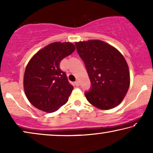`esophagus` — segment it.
<instances>
[{
	"label": "esophagus",
	"instance_id": "34e87169",
	"mask_svg": "<svg viewBox=\"0 0 153 153\" xmlns=\"http://www.w3.org/2000/svg\"><path fill=\"white\" fill-rule=\"evenodd\" d=\"M74 84L76 85V86L78 87V86H79V85H80V83H79V81H75V82H74Z\"/></svg>",
	"mask_w": 153,
	"mask_h": 153
}]
</instances>
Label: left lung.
I'll return each instance as SVG.
<instances>
[{
  "label": "left lung",
  "instance_id": "obj_1",
  "mask_svg": "<svg viewBox=\"0 0 153 153\" xmlns=\"http://www.w3.org/2000/svg\"><path fill=\"white\" fill-rule=\"evenodd\" d=\"M75 45L91 83V90L85 93L87 100L102 110L116 107L124 99L130 83L125 58L101 40L79 42Z\"/></svg>",
  "mask_w": 153,
  "mask_h": 153
}]
</instances>
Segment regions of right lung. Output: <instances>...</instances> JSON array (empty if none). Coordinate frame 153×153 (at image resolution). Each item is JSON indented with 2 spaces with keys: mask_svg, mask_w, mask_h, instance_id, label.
Segmentation results:
<instances>
[{
  "mask_svg": "<svg viewBox=\"0 0 153 153\" xmlns=\"http://www.w3.org/2000/svg\"><path fill=\"white\" fill-rule=\"evenodd\" d=\"M75 46L70 42H53L39 51L27 65L24 87L29 102L45 112L57 111L68 102L73 88L60 62L70 55Z\"/></svg>",
  "mask_w": 153,
  "mask_h": 153,
  "instance_id": "right-lung-1",
  "label": "right lung"
}]
</instances>
